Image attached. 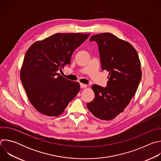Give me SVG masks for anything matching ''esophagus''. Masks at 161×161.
Listing matches in <instances>:
<instances>
[{"label": "esophagus", "instance_id": "obj_1", "mask_svg": "<svg viewBox=\"0 0 161 161\" xmlns=\"http://www.w3.org/2000/svg\"><path fill=\"white\" fill-rule=\"evenodd\" d=\"M80 87L81 88H85L87 87V85L85 84H83V83H80Z\"/></svg>", "mask_w": 161, "mask_h": 161}]
</instances>
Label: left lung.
Returning <instances> with one entry per match:
<instances>
[{
	"label": "left lung",
	"mask_w": 161,
	"mask_h": 161,
	"mask_svg": "<svg viewBox=\"0 0 161 161\" xmlns=\"http://www.w3.org/2000/svg\"><path fill=\"white\" fill-rule=\"evenodd\" d=\"M102 69L109 72L107 86H92L94 99L87 103L89 111L101 120H110L123 112L135 95L142 79L141 63L135 48L128 42L108 32L94 35Z\"/></svg>",
	"instance_id": "obj_1"
}]
</instances>
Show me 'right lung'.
Listing matches in <instances>:
<instances>
[{"label":"right lung","mask_w":161,"mask_h":161,"mask_svg":"<svg viewBox=\"0 0 161 161\" xmlns=\"http://www.w3.org/2000/svg\"><path fill=\"white\" fill-rule=\"evenodd\" d=\"M90 34H53L32 44L20 71V78L29 101L45 115L57 117L78 94L80 85L58 73L69 65L74 51Z\"/></svg>","instance_id":"1"}]
</instances>
